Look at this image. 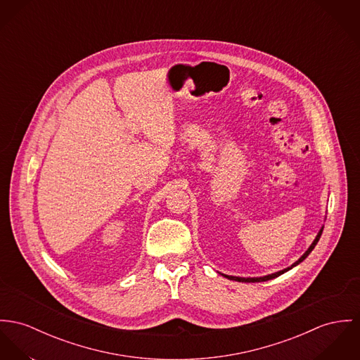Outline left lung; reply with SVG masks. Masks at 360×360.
Here are the masks:
<instances>
[{
	"label": "left lung",
	"instance_id": "8db88e82",
	"mask_svg": "<svg viewBox=\"0 0 360 360\" xmlns=\"http://www.w3.org/2000/svg\"><path fill=\"white\" fill-rule=\"evenodd\" d=\"M322 231H323V227L319 230V233H318V236H316V238L314 240V243L311 244V247L305 250L304 255L297 260V262H295L290 267H288V269H283V270H281V271H278V273H274V274H270V276H264V277H259V278H241V277H231V276H224L226 278H229V279H233V281H238V282H264V281H269V279H273V278H277L281 276V274H283V273H286V271H289L290 269H293L295 266H297L299 263H302L303 260H304L305 257L312 252V249L315 248V245L318 244V241H319V238H321V236H322Z\"/></svg>",
	"mask_w": 360,
	"mask_h": 360
}]
</instances>
